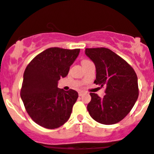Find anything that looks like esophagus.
Masks as SVG:
<instances>
[{
  "mask_svg": "<svg viewBox=\"0 0 154 154\" xmlns=\"http://www.w3.org/2000/svg\"><path fill=\"white\" fill-rule=\"evenodd\" d=\"M85 93L84 91H79V96H82V95H84Z\"/></svg>",
  "mask_w": 154,
  "mask_h": 154,
  "instance_id": "obj_1",
  "label": "esophagus"
}]
</instances>
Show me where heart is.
Here are the masks:
<instances>
[{"mask_svg":"<svg viewBox=\"0 0 154 154\" xmlns=\"http://www.w3.org/2000/svg\"><path fill=\"white\" fill-rule=\"evenodd\" d=\"M88 61V60H87V59H84V60H82V62H84V61Z\"/></svg>","mask_w":154,"mask_h":154,"instance_id":"b5f03b06","label":"heart"}]
</instances>
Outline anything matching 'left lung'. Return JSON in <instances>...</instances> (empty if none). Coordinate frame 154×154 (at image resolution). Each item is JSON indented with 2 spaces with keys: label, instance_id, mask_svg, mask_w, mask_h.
Wrapping results in <instances>:
<instances>
[{
  "label": "left lung",
  "instance_id": "obj_1",
  "mask_svg": "<svg viewBox=\"0 0 154 154\" xmlns=\"http://www.w3.org/2000/svg\"><path fill=\"white\" fill-rule=\"evenodd\" d=\"M85 54L96 69L94 83L105 88L103 98L91 93L87 109L93 119L103 125H114L131 111L138 98V83L135 70L122 58L106 48H85Z\"/></svg>",
  "mask_w": 154,
  "mask_h": 154
}]
</instances>
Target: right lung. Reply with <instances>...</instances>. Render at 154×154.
<instances>
[{
    "label": "right lung",
    "mask_w": 154,
    "mask_h": 154,
    "mask_svg": "<svg viewBox=\"0 0 154 154\" xmlns=\"http://www.w3.org/2000/svg\"><path fill=\"white\" fill-rule=\"evenodd\" d=\"M79 51L50 48L26 66L20 95L27 114L40 126L56 129L69 119L78 93L72 89H59L57 85L68 75Z\"/></svg>",
    "instance_id": "1"
}]
</instances>
